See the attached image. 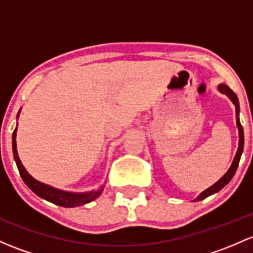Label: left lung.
Instances as JSON below:
<instances>
[{
	"label": "left lung",
	"instance_id": "left-lung-1",
	"mask_svg": "<svg viewBox=\"0 0 253 253\" xmlns=\"http://www.w3.org/2000/svg\"><path fill=\"white\" fill-rule=\"evenodd\" d=\"M218 89H219L223 94L228 95V97H229V99L232 100V102L234 103V105H235L236 125H238V129H239V148H238V151H236L235 158H234L232 166H230V169H228L227 173L223 175V177L220 178L217 183H214L212 187H210L209 189L203 191V193H201L200 195L195 199V201H200V200H203V199L207 198V196L217 193V191H219L223 187H225V185L230 182V179H232V178L234 177V174H235L236 169H238V166H239V161H240L241 154H243V150H244V129H243V126H241V124H240V119H239V111H240V108H239L238 97H236L235 93H234L232 89L229 88V87L225 86V84H219V86H218Z\"/></svg>",
	"mask_w": 253,
	"mask_h": 253
}]
</instances>
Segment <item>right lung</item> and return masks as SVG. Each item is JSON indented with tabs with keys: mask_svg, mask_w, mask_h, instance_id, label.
<instances>
[{
	"mask_svg": "<svg viewBox=\"0 0 253 253\" xmlns=\"http://www.w3.org/2000/svg\"><path fill=\"white\" fill-rule=\"evenodd\" d=\"M15 137H17V128L14 129L12 135V148H13V155H14V160L17 162V167L19 169L20 177L23 178L24 183L30 188L34 193L36 194L40 198L44 199V200L53 203L58 206L63 207H78L81 205L88 204L91 201L97 199L98 196L102 194L103 189H104V185L99 188L97 190L88 191V193H69V191H64L55 189V188L49 187V185L43 184V183L39 182L35 178L31 177L30 174L26 172V169H24V166L21 165L19 160V156H18L17 151V142H15Z\"/></svg>",
	"mask_w": 253,
	"mask_h": 253,
	"instance_id": "right-lung-1",
	"label": "right lung"
}]
</instances>
